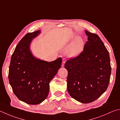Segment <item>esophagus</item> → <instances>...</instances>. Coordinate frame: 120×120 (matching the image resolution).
<instances>
[{"label":"esophagus","mask_w":120,"mask_h":120,"mask_svg":"<svg viewBox=\"0 0 120 120\" xmlns=\"http://www.w3.org/2000/svg\"><path fill=\"white\" fill-rule=\"evenodd\" d=\"M66 59L65 58H64L62 59V67H64V64L65 62H66Z\"/></svg>","instance_id":"1"}]
</instances>
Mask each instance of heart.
<instances>
[{
    "instance_id": "1",
    "label": "heart",
    "mask_w": 120,
    "mask_h": 120,
    "mask_svg": "<svg viewBox=\"0 0 120 120\" xmlns=\"http://www.w3.org/2000/svg\"><path fill=\"white\" fill-rule=\"evenodd\" d=\"M75 37V36H73L67 39V41L69 42ZM83 41L81 38H78L74 41L72 44L69 48L68 51V53L70 56H75L78 55L83 48Z\"/></svg>"
}]
</instances>
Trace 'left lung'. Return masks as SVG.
Segmentation results:
<instances>
[{
	"label": "left lung",
	"instance_id": "obj_1",
	"mask_svg": "<svg viewBox=\"0 0 120 120\" xmlns=\"http://www.w3.org/2000/svg\"><path fill=\"white\" fill-rule=\"evenodd\" d=\"M88 41L79 55L64 64L67 89L70 96L83 103L98 99L108 88L111 67L109 51L97 34L86 30Z\"/></svg>",
	"mask_w": 120,
	"mask_h": 120
}]
</instances>
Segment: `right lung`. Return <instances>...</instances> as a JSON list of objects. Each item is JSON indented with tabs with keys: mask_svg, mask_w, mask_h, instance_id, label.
<instances>
[{
	"mask_svg": "<svg viewBox=\"0 0 120 120\" xmlns=\"http://www.w3.org/2000/svg\"><path fill=\"white\" fill-rule=\"evenodd\" d=\"M40 30L27 33L15 48L11 58L8 79L14 94L29 104H38L46 99L49 83L61 66L62 58L51 62L36 59L30 50L32 39Z\"/></svg>",
	"mask_w": 120,
	"mask_h": 120,
	"instance_id": "1",
	"label": "right lung"
}]
</instances>
